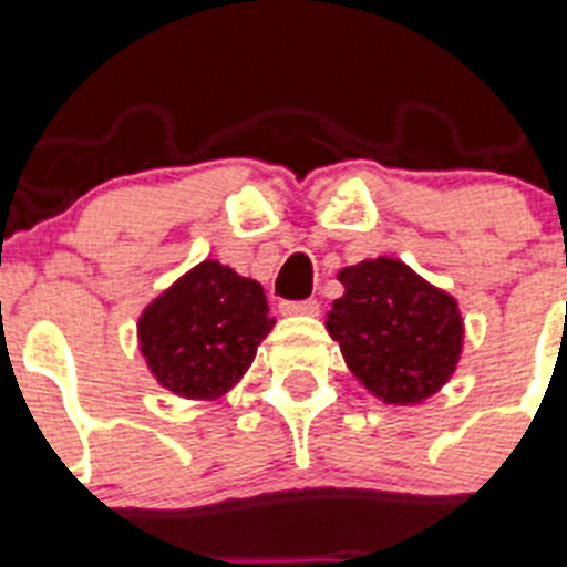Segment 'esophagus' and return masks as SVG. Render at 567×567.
I'll return each instance as SVG.
<instances>
[{"label": "esophagus", "instance_id": "34e87169", "mask_svg": "<svg viewBox=\"0 0 567 567\" xmlns=\"http://www.w3.org/2000/svg\"><path fill=\"white\" fill-rule=\"evenodd\" d=\"M280 312L284 315H318L320 303L315 298L309 300H287V303H280Z\"/></svg>", "mask_w": 567, "mask_h": 567}]
</instances>
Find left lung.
I'll return each instance as SVG.
<instances>
[{
  "instance_id": "left-lung-1",
  "label": "left lung",
  "mask_w": 567,
  "mask_h": 567,
  "mask_svg": "<svg viewBox=\"0 0 567 567\" xmlns=\"http://www.w3.org/2000/svg\"><path fill=\"white\" fill-rule=\"evenodd\" d=\"M338 280L343 295L332 303L327 329L349 372L383 403L434 398L463 354L457 298L385 255L340 269Z\"/></svg>"
}]
</instances>
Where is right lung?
Masks as SVG:
<instances>
[{"label":"right lung","mask_w":567,"mask_h":567,"mask_svg":"<svg viewBox=\"0 0 567 567\" xmlns=\"http://www.w3.org/2000/svg\"><path fill=\"white\" fill-rule=\"evenodd\" d=\"M275 327L258 280L202 260L138 315V352L155 383L184 400H218L240 383Z\"/></svg>","instance_id":"1"}]
</instances>
